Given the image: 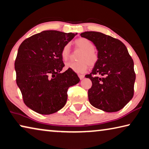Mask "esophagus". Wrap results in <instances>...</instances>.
<instances>
[{
    "label": "esophagus",
    "instance_id": "34e87169",
    "mask_svg": "<svg viewBox=\"0 0 149 149\" xmlns=\"http://www.w3.org/2000/svg\"><path fill=\"white\" fill-rule=\"evenodd\" d=\"M78 77H79L80 79H84V75H81V74H78Z\"/></svg>",
    "mask_w": 149,
    "mask_h": 149
}]
</instances>
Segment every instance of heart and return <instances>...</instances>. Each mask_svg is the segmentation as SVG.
<instances>
[{"mask_svg": "<svg viewBox=\"0 0 149 149\" xmlns=\"http://www.w3.org/2000/svg\"><path fill=\"white\" fill-rule=\"evenodd\" d=\"M74 44L77 48L82 50L80 54L79 62H69L66 63L65 68L71 70L77 74H83L86 72L88 65L94 67L99 61V54L95 49V45L90 40L86 38H79L75 40ZM70 56V47L67 44L63 47L61 51V56L63 60H67Z\"/></svg>", "mask_w": 149, "mask_h": 149, "instance_id": "1", "label": "heart"}]
</instances>
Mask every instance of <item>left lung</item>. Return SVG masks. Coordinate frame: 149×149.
Instances as JSON below:
<instances>
[{"instance_id": "8db88e82", "label": "left lung", "mask_w": 149, "mask_h": 149, "mask_svg": "<svg viewBox=\"0 0 149 149\" xmlns=\"http://www.w3.org/2000/svg\"><path fill=\"white\" fill-rule=\"evenodd\" d=\"M80 36L93 42L99 54L97 63L86 75L92 82L89 102L106 112L121 110L133 98L136 78L133 60L125 45L98 32H85Z\"/></svg>"}]
</instances>
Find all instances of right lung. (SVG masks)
<instances>
[{
	"instance_id": "add662e5",
	"label": "right lung",
	"mask_w": 149,
	"mask_h": 149,
	"mask_svg": "<svg viewBox=\"0 0 149 149\" xmlns=\"http://www.w3.org/2000/svg\"><path fill=\"white\" fill-rule=\"evenodd\" d=\"M74 33L46 30L28 38L20 44L15 68L16 84L24 103L35 112L49 115L65 105L68 89L79 83L74 71L66 70L61 51Z\"/></svg>"
}]
</instances>
